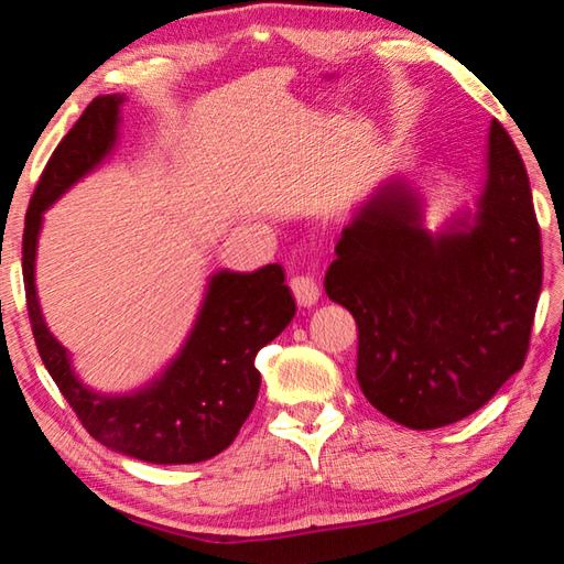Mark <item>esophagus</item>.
<instances>
[{
  "instance_id": "34e87169",
  "label": "esophagus",
  "mask_w": 564,
  "mask_h": 564,
  "mask_svg": "<svg viewBox=\"0 0 564 564\" xmlns=\"http://www.w3.org/2000/svg\"><path fill=\"white\" fill-rule=\"evenodd\" d=\"M291 291L295 295V301L301 305H316L321 299V291H318V283L311 279V275H293L291 279Z\"/></svg>"
}]
</instances>
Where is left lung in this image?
<instances>
[{
	"mask_svg": "<svg viewBox=\"0 0 564 564\" xmlns=\"http://www.w3.org/2000/svg\"><path fill=\"white\" fill-rule=\"evenodd\" d=\"M326 293L358 323V383L368 403L413 431L480 410L518 373L542 289L530 178L500 121L470 216L441 234L423 202L388 178L340 231Z\"/></svg>",
	"mask_w": 564,
	"mask_h": 564,
	"instance_id": "obj_1",
	"label": "left lung"
}]
</instances>
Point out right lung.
Wrapping results in <instances>:
<instances>
[{
	"label": "right lung",
	"mask_w": 564,
	"mask_h": 564,
	"mask_svg": "<svg viewBox=\"0 0 564 564\" xmlns=\"http://www.w3.org/2000/svg\"><path fill=\"white\" fill-rule=\"evenodd\" d=\"M121 104L119 94L94 99L46 161L24 218L26 311L46 370L94 441L154 465L204 463L236 441L259 398L256 352L295 316L279 263L253 273H214L184 348L164 373L127 395L94 393L74 376L69 352L46 328L36 299L34 261L42 216L111 154Z\"/></svg>",
	"instance_id": "obj_1"
}]
</instances>
